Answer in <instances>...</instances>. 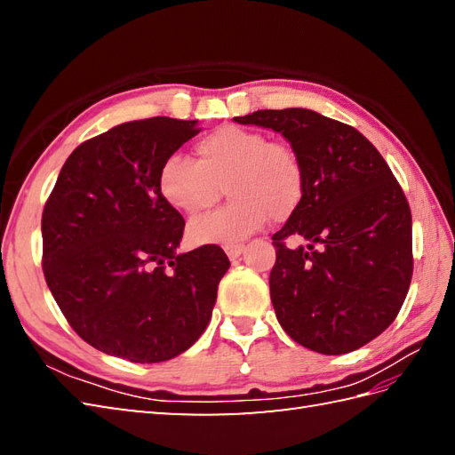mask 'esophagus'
I'll return each mask as SVG.
<instances>
[{"label": "esophagus", "instance_id": "obj_1", "mask_svg": "<svg viewBox=\"0 0 455 455\" xmlns=\"http://www.w3.org/2000/svg\"><path fill=\"white\" fill-rule=\"evenodd\" d=\"M244 246L243 244H233V246H225V252L230 259H236L240 254H243Z\"/></svg>", "mask_w": 455, "mask_h": 455}]
</instances>
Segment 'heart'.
Listing matches in <instances>:
<instances>
[{"label": "heart", "mask_w": 455, "mask_h": 455, "mask_svg": "<svg viewBox=\"0 0 455 455\" xmlns=\"http://www.w3.org/2000/svg\"><path fill=\"white\" fill-rule=\"evenodd\" d=\"M197 162L172 154L158 172L162 197L186 215L215 205L227 188L230 203L193 219L191 243L233 246L266 225L282 222L305 196V170L299 154L264 132L222 124L196 144Z\"/></svg>", "instance_id": "b5f03b06"}]
</instances>
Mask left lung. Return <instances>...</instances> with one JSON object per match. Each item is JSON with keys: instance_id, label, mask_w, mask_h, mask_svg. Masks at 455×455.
Instances as JSON below:
<instances>
[{"instance_id": "obj_1", "label": "left lung", "mask_w": 455, "mask_h": 455, "mask_svg": "<svg viewBox=\"0 0 455 455\" xmlns=\"http://www.w3.org/2000/svg\"><path fill=\"white\" fill-rule=\"evenodd\" d=\"M236 123L282 132L305 170L301 205L272 236L269 295L295 342L347 354L397 318L412 277L409 201L360 131L311 109H262ZM303 237L307 248L289 249Z\"/></svg>"}]
</instances>
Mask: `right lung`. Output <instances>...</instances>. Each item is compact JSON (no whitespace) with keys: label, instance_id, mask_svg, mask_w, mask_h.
<instances>
[{"label":"right lung","instance_id":"obj_1","mask_svg":"<svg viewBox=\"0 0 455 455\" xmlns=\"http://www.w3.org/2000/svg\"><path fill=\"white\" fill-rule=\"evenodd\" d=\"M197 121L152 117L82 142L43 211V272L82 340L134 363L186 352L205 331L227 254H176L186 220L162 197L164 160Z\"/></svg>","mask_w":455,"mask_h":455}]
</instances>
